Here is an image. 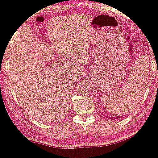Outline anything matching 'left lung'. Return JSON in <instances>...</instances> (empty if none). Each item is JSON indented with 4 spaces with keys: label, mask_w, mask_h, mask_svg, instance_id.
Masks as SVG:
<instances>
[{
    "label": "left lung",
    "mask_w": 158,
    "mask_h": 158,
    "mask_svg": "<svg viewBox=\"0 0 158 158\" xmlns=\"http://www.w3.org/2000/svg\"><path fill=\"white\" fill-rule=\"evenodd\" d=\"M120 118V117H119ZM109 118H111V119H116V118H118H118H111V117H109Z\"/></svg>",
    "instance_id": "8db88e82"
}]
</instances>
